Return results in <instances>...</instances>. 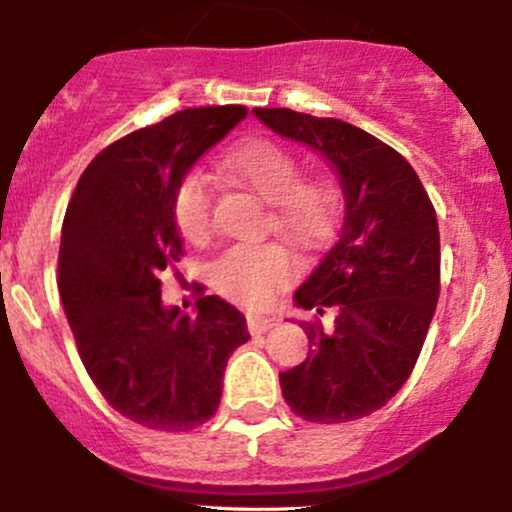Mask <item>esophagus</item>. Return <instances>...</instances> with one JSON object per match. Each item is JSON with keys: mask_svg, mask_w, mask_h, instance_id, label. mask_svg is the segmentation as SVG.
Segmentation results:
<instances>
[{"mask_svg": "<svg viewBox=\"0 0 512 512\" xmlns=\"http://www.w3.org/2000/svg\"><path fill=\"white\" fill-rule=\"evenodd\" d=\"M274 325H279V317H262V315L248 317V327L252 334H264L267 330H272Z\"/></svg>", "mask_w": 512, "mask_h": 512, "instance_id": "esophagus-1", "label": "esophagus"}]
</instances>
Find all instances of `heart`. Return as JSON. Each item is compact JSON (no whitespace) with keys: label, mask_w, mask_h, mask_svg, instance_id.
I'll return each mask as SVG.
<instances>
[{"label":"heart","mask_w":512,"mask_h":512,"mask_svg":"<svg viewBox=\"0 0 512 512\" xmlns=\"http://www.w3.org/2000/svg\"><path fill=\"white\" fill-rule=\"evenodd\" d=\"M233 182L269 202V226L296 245H313L332 221V197L322 182L301 180L298 158L281 144L252 139L223 158ZM211 180L204 173L185 175L175 190L173 216L182 238L202 243L211 231ZM293 264L274 243H243L223 250L209 269L211 286L223 298L248 310L272 308L289 286Z\"/></svg>","instance_id":"heart-1"}]
</instances>
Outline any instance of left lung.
<instances>
[{
  "label": "left lung",
  "mask_w": 512,
  "mask_h": 512,
  "mask_svg": "<svg viewBox=\"0 0 512 512\" xmlns=\"http://www.w3.org/2000/svg\"><path fill=\"white\" fill-rule=\"evenodd\" d=\"M262 125L317 151L337 173L344 216L330 250L293 293L305 310L337 308L332 330L303 322L301 366L279 373L305 421L344 424L385 407L407 383L440 293L438 219L395 149L334 117L255 108Z\"/></svg>",
  "instance_id": "obj_1"
}]
</instances>
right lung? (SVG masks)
<instances>
[{"label":"right lung","mask_w":512,"mask_h":512,"mask_svg":"<svg viewBox=\"0 0 512 512\" xmlns=\"http://www.w3.org/2000/svg\"><path fill=\"white\" fill-rule=\"evenodd\" d=\"M245 115L243 105L180 110L110 144L62 223L57 286L81 361L110 407L156 431L209 421L228 358L250 339L231 303L202 296L190 317L163 305L158 279L182 255L175 190Z\"/></svg>","instance_id":"right-lung-1"}]
</instances>
